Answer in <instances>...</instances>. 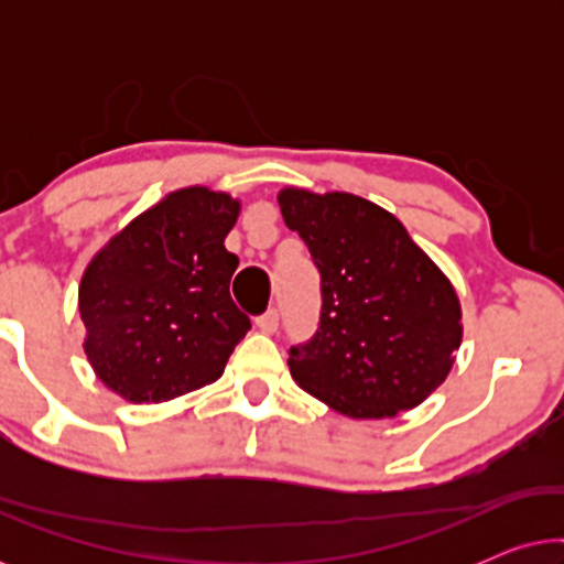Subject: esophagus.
<instances>
[{
	"label": "esophagus",
	"mask_w": 564,
	"mask_h": 564,
	"mask_svg": "<svg viewBox=\"0 0 564 564\" xmlns=\"http://www.w3.org/2000/svg\"><path fill=\"white\" fill-rule=\"evenodd\" d=\"M257 328L261 330V334L272 336L276 328H280V313L276 311H267L264 315H259L257 318Z\"/></svg>",
	"instance_id": "34e87169"
}]
</instances>
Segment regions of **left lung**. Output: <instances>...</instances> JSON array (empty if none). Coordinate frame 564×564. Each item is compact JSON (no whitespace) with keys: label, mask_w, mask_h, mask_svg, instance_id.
<instances>
[{"label":"left lung","mask_w":564,"mask_h":564,"mask_svg":"<svg viewBox=\"0 0 564 564\" xmlns=\"http://www.w3.org/2000/svg\"><path fill=\"white\" fill-rule=\"evenodd\" d=\"M282 218L321 272V326L290 349L300 388L349 419H395L452 372L462 344L454 284L395 215L349 192L284 187Z\"/></svg>","instance_id":"8db88e82"}]
</instances>
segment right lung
Listing matches in <instances>:
<instances>
[{"label":"right lung","instance_id":"right-lung-1","mask_svg":"<svg viewBox=\"0 0 564 564\" xmlns=\"http://www.w3.org/2000/svg\"><path fill=\"white\" fill-rule=\"evenodd\" d=\"M238 213L228 192H169L91 257L79 282L84 354L115 395L164 403L223 375L251 328L230 300Z\"/></svg>","mask_w":564,"mask_h":564}]
</instances>
